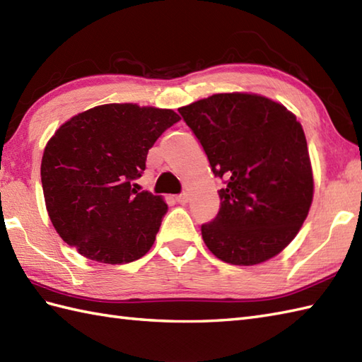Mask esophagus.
Returning a JSON list of instances; mask_svg holds the SVG:
<instances>
[{
	"mask_svg": "<svg viewBox=\"0 0 362 362\" xmlns=\"http://www.w3.org/2000/svg\"><path fill=\"white\" fill-rule=\"evenodd\" d=\"M188 199H189V197H188V194H187V193H182V194H179V196H175V201L179 202V204H182V205H183V204H187V202H188Z\"/></svg>",
	"mask_w": 362,
	"mask_h": 362,
	"instance_id": "1",
	"label": "esophagus"
}]
</instances>
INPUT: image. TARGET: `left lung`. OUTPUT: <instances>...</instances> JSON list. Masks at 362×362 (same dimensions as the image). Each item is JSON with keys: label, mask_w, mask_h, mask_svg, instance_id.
<instances>
[{"label": "left lung", "mask_w": 362, "mask_h": 362, "mask_svg": "<svg viewBox=\"0 0 362 362\" xmlns=\"http://www.w3.org/2000/svg\"><path fill=\"white\" fill-rule=\"evenodd\" d=\"M213 174L224 180L221 209L202 224L213 255L253 266L294 240L313 202L303 129L286 107L250 93H219L180 107Z\"/></svg>", "instance_id": "left-lung-1"}]
</instances>
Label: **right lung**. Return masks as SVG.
I'll return each mask as SVG.
<instances>
[{"label":"right lung","instance_id":"1","mask_svg":"<svg viewBox=\"0 0 362 362\" xmlns=\"http://www.w3.org/2000/svg\"><path fill=\"white\" fill-rule=\"evenodd\" d=\"M180 119L169 109L105 104L57 129L43 152L42 187L49 219L81 255L130 263L156 241L168 205L136 191L157 138Z\"/></svg>","mask_w":362,"mask_h":362}]
</instances>
